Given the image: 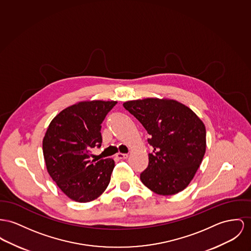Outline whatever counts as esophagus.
<instances>
[{
	"label": "esophagus",
	"instance_id": "34e87169",
	"mask_svg": "<svg viewBox=\"0 0 251 251\" xmlns=\"http://www.w3.org/2000/svg\"><path fill=\"white\" fill-rule=\"evenodd\" d=\"M116 157H117L118 159H126L127 157H128V155L127 154H126V153H121V152H119L116 154Z\"/></svg>",
	"mask_w": 251,
	"mask_h": 251
}]
</instances>
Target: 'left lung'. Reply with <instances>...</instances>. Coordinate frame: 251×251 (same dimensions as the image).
Instances as JSON below:
<instances>
[{"instance_id": "obj_1", "label": "left lung", "mask_w": 251, "mask_h": 251, "mask_svg": "<svg viewBox=\"0 0 251 251\" xmlns=\"http://www.w3.org/2000/svg\"><path fill=\"white\" fill-rule=\"evenodd\" d=\"M124 107L146 128L153 152L141 181L153 192L173 195L189 184L205 152V127L190 108L174 100H128Z\"/></svg>"}]
</instances>
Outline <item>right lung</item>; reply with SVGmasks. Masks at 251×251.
<instances>
[{"mask_svg":"<svg viewBox=\"0 0 251 251\" xmlns=\"http://www.w3.org/2000/svg\"><path fill=\"white\" fill-rule=\"evenodd\" d=\"M114 100L81 101L51 121L43 140L46 166L52 180L71 200L87 202L105 190L115 167L112 159L91 160L101 145L100 127Z\"/></svg>","mask_w":251,"mask_h":251,"instance_id":"add662e5","label":"right lung"}]
</instances>
